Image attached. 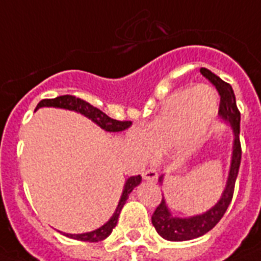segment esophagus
<instances>
[{
  "mask_svg": "<svg viewBox=\"0 0 261 261\" xmlns=\"http://www.w3.org/2000/svg\"><path fill=\"white\" fill-rule=\"evenodd\" d=\"M142 178L150 180V182H154L157 179V171L154 168H146V170L142 171Z\"/></svg>",
  "mask_w": 261,
  "mask_h": 261,
  "instance_id": "1",
  "label": "esophagus"
}]
</instances>
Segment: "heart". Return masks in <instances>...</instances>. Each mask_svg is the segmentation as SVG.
Listing matches in <instances>:
<instances>
[{
	"mask_svg": "<svg viewBox=\"0 0 261 261\" xmlns=\"http://www.w3.org/2000/svg\"><path fill=\"white\" fill-rule=\"evenodd\" d=\"M215 112V97L206 87L185 89L167 99L166 107L144 134L149 150L160 153L179 144L196 146L205 134Z\"/></svg>",
	"mask_w": 261,
	"mask_h": 261,
	"instance_id": "b5f03b06",
	"label": "heart"
}]
</instances>
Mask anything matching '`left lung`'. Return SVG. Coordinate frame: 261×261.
<instances>
[{"instance_id": "8db88e82", "label": "left lung", "mask_w": 261, "mask_h": 261, "mask_svg": "<svg viewBox=\"0 0 261 261\" xmlns=\"http://www.w3.org/2000/svg\"><path fill=\"white\" fill-rule=\"evenodd\" d=\"M200 72L204 77H206L218 90L220 95V104H219V115L224 119L226 122L230 123V126L234 133V146H232V159L231 167H230V174H228L227 185L224 189L223 194L220 200L215 206H212L205 214L197 215L188 219L175 218L171 215L166 205L164 198L162 202L157 205L152 215V223L156 228V231L168 241H189L194 240L198 237L204 236L206 232L219 223V220L223 218L224 212L227 211L228 205L232 200L234 188H236V180L240 171L241 164V142H240V122H241V113L237 108L236 95L232 91V87L227 82L222 81L218 75L211 72L210 69L201 68ZM162 182V178H160Z\"/></svg>"}]
</instances>
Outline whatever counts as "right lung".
<instances>
[{
    "label": "right lung",
    "instance_id": "1",
    "mask_svg": "<svg viewBox=\"0 0 261 261\" xmlns=\"http://www.w3.org/2000/svg\"><path fill=\"white\" fill-rule=\"evenodd\" d=\"M42 107H56V108H65L71 109V111H76V112L82 113L86 117L91 119L95 124H98L101 128H104L105 131H109V133H119V131H124L126 128L133 124L130 120H116V119H112L109 117L108 115H105L102 111H99L98 108H95L91 104H89L87 101L82 98H77L75 95H60V97H56V98H45L42 101H39V104L37 105L38 108H42ZM141 184V176L139 175H135V176H130V178L126 180V185H124V190H123V194L120 197V201L117 204V208L115 211V214L108 222L101 226L99 228L94 230V231L85 232V234H64V236L69 237V238H73V240H79V241H87V242H98L105 240L107 237L112 232V230L115 228L117 223V219H119V215H120V211H122L123 205L126 204L127 198H128V194L133 192V189L135 186H138Z\"/></svg>",
    "mask_w": 261,
    "mask_h": 261
}]
</instances>
